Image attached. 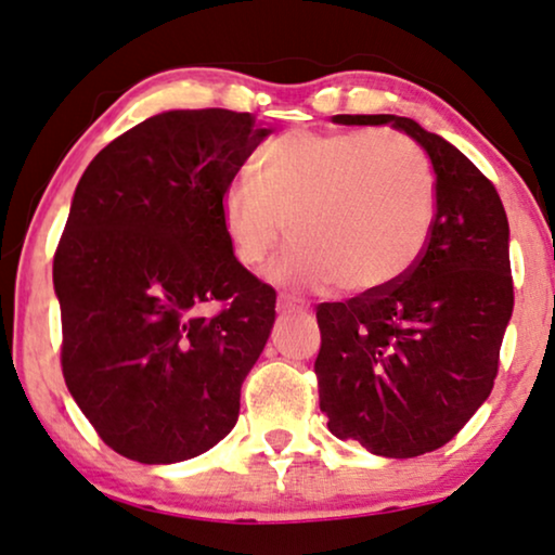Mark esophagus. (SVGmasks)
<instances>
[{"label":"esophagus","instance_id":"34e87169","mask_svg":"<svg viewBox=\"0 0 555 555\" xmlns=\"http://www.w3.org/2000/svg\"><path fill=\"white\" fill-rule=\"evenodd\" d=\"M276 310L282 312V314H292V312L305 310V305H301L299 299L289 297V294H282V297H279V301H276Z\"/></svg>","mask_w":555,"mask_h":555}]
</instances>
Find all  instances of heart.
<instances>
[{
    "label": "heart",
    "instance_id": "1",
    "mask_svg": "<svg viewBox=\"0 0 555 555\" xmlns=\"http://www.w3.org/2000/svg\"><path fill=\"white\" fill-rule=\"evenodd\" d=\"M258 179L220 194L230 250L256 269L289 233L271 266L284 286L384 289L415 266L433 228L435 181L423 151L395 130L284 132L256 158Z\"/></svg>",
    "mask_w": 555,
    "mask_h": 555
}]
</instances>
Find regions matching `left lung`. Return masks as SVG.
I'll return each instance as SVG.
<instances>
[{
	"instance_id": "1",
	"label": "left lung",
	"mask_w": 555,
	"mask_h": 555,
	"mask_svg": "<svg viewBox=\"0 0 555 555\" xmlns=\"http://www.w3.org/2000/svg\"><path fill=\"white\" fill-rule=\"evenodd\" d=\"M391 125L423 145L435 217L423 254L384 289L318 307L314 361L330 433L387 459L446 446L487 402L512 318L509 225L492 181L410 117L335 115Z\"/></svg>"
}]
</instances>
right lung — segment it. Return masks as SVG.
Masks as SVG:
<instances>
[{
    "mask_svg": "<svg viewBox=\"0 0 555 555\" xmlns=\"http://www.w3.org/2000/svg\"><path fill=\"white\" fill-rule=\"evenodd\" d=\"M269 132L250 112L171 109L112 140L76 186L53 256L61 369L125 459H194L237 423L276 292L230 250L220 194Z\"/></svg>",
    "mask_w": 555,
    "mask_h": 555,
    "instance_id": "1",
    "label": "right lung"
}]
</instances>
